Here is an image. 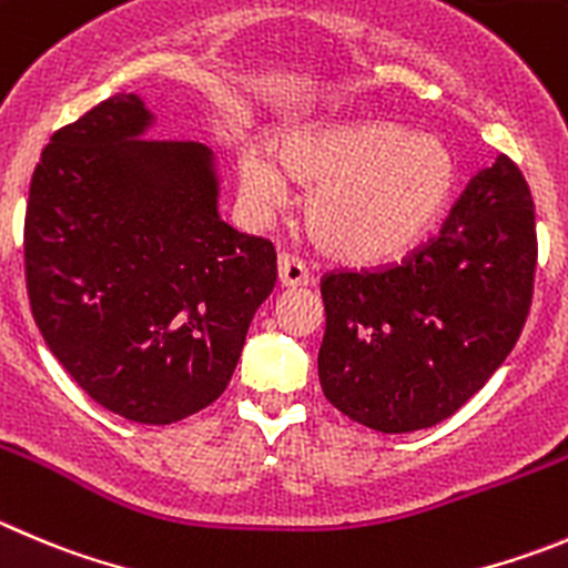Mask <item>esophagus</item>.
Returning a JSON list of instances; mask_svg holds the SVG:
<instances>
[{
  "instance_id": "obj_1",
  "label": "esophagus",
  "mask_w": 568,
  "mask_h": 568,
  "mask_svg": "<svg viewBox=\"0 0 568 568\" xmlns=\"http://www.w3.org/2000/svg\"><path fill=\"white\" fill-rule=\"evenodd\" d=\"M277 280L283 288H300V285H308L311 283V274L305 268V263L291 254H280L277 260Z\"/></svg>"
}]
</instances>
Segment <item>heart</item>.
<instances>
[{"instance_id":"heart-1","label":"heart","mask_w":568,"mask_h":568,"mask_svg":"<svg viewBox=\"0 0 568 568\" xmlns=\"http://www.w3.org/2000/svg\"><path fill=\"white\" fill-rule=\"evenodd\" d=\"M241 195L257 215L288 201V182L308 190L302 219L333 260L375 266L409 252L434 230L457 190V159L443 140L392 120L308 123L285 131L274 156L246 148Z\"/></svg>"}]
</instances>
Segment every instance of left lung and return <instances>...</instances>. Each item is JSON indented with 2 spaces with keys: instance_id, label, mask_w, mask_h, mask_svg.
I'll use <instances>...</instances> for the list:
<instances>
[{
  "instance_id": "left-lung-1",
  "label": "left lung",
  "mask_w": 568,
  "mask_h": 568,
  "mask_svg": "<svg viewBox=\"0 0 568 568\" xmlns=\"http://www.w3.org/2000/svg\"><path fill=\"white\" fill-rule=\"evenodd\" d=\"M535 204L513 159L476 173L443 230L400 266L322 280L320 381L384 434L437 426L516 347L532 305Z\"/></svg>"
}]
</instances>
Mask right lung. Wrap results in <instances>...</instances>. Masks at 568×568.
<instances>
[{
    "instance_id": "right-lung-1",
    "label": "right lung",
    "mask_w": 568,
    "mask_h": 568,
    "mask_svg": "<svg viewBox=\"0 0 568 568\" xmlns=\"http://www.w3.org/2000/svg\"><path fill=\"white\" fill-rule=\"evenodd\" d=\"M151 129L140 94L116 92L50 136L24 274L36 325L78 386L125 420L168 426L226 389L277 254L221 221L210 148L145 140Z\"/></svg>"
}]
</instances>
